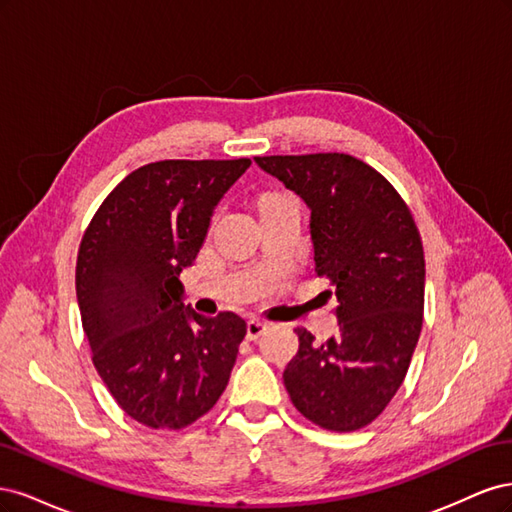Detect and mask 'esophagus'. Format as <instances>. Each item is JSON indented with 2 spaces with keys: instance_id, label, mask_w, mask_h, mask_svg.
I'll use <instances>...</instances> for the list:
<instances>
[{
  "instance_id": "34e87169",
  "label": "esophagus",
  "mask_w": 512,
  "mask_h": 512,
  "mask_svg": "<svg viewBox=\"0 0 512 512\" xmlns=\"http://www.w3.org/2000/svg\"><path fill=\"white\" fill-rule=\"evenodd\" d=\"M269 324L265 320H258V318H252L250 322H247V339H258L262 333L267 331Z\"/></svg>"
}]
</instances>
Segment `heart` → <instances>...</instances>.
Returning <instances> with one entry per match:
<instances>
[{
	"mask_svg": "<svg viewBox=\"0 0 512 512\" xmlns=\"http://www.w3.org/2000/svg\"><path fill=\"white\" fill-rule=\"evenodd\" d=\"M280 198H288V196L280 194V192H269L265 196H260V207L267 205V203H273V200H280Z\"/></svg>",
	"mask_w": 512,
	"mask_h": 512,
	"instance_id": "1",
	"label": "heart"
}]
</instances>
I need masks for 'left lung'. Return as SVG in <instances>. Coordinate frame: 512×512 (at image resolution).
<instances>
[{
	"mask_svg": "<svg viewBox=\"0 0 512 512\" xmlns=\"http://www.w3.org/2000/svg\"><path fill=\"white\" fill-rule=\"evenodd\" d=\"M254 160L312 211L316 273L327 277L339 303V329L327 342L294 329L299 352L284 369L286 391L314 425L356 431L389 406L421 335V235L393 185L348 153Z\"/></svg>",
	"mask_w": 512,
	"mask_h": 512,
	"instance_id": "left-lung-1",
	"label": "left lung"
}]
</instances>
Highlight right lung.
Masks as SVG:
<instances>
[{"label":"right lung","instance_id":"right-lung-1","mask_svg":"<svg viewBox=\"0 0 512 512\" xmlns=\"http://www.w3.org/2000/svg\"><path fill=\"white\" fill-rule=\"evenodd\" d=\"M239 160H162L136 168L91 218L76 258L83 331L119 408L151 429H183L224 393L245 320L183 305L179 275L203 245Z\"/></svg>","mask_w":512,"mask_h":512}]
</instances>
